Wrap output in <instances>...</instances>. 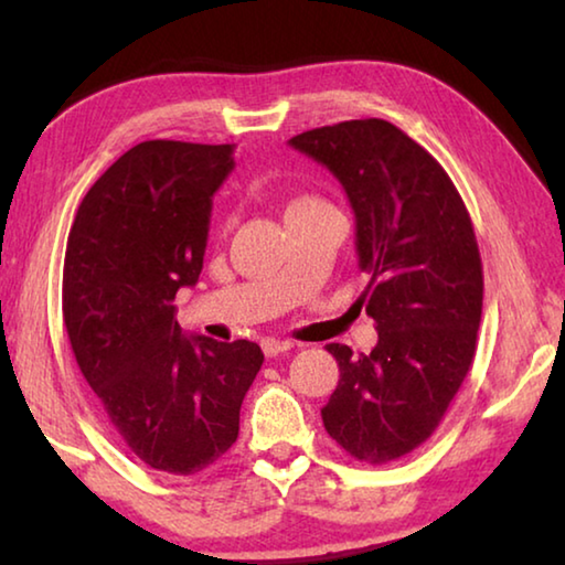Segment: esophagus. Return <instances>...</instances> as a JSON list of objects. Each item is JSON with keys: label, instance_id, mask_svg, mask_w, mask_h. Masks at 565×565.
<instances>
[{"label": "esophagus", "instance_id": "1", "mask_svg": "<svg viewBox=\"0 0 565 565\" xmlns=\"http://www.w3.org/2000/svg\"><path fill=\"white\" fill-rule=\"evenodd\" d=\"M262 349H264L266 356H279V353L291 351L294 343L291 341H279V339H264Z\"/></svg>", "mask_w": 565, "mask_h": 565}]
</instances>
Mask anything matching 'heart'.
<instances>
[{
    "label": "heart",
    "mask_w": 565,
    "mask_h": 565,
    "mask_svg": "<svg viewBox=\"0 0 565 565\" xmlns=\"http://www.w3.org/2000/svg\"><path fill=\"white\" fill-rule=\"evenodd\" d=\"M323 202H319V199L313 196H299V199H291L289 206H286V214L289 212H299V209H309V206H319Z\"/></svg>",
    "instance_id": "obj_1"
}]
</instances>
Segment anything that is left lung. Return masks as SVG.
<instances>
[{
  "label": "left lung",
  "instance_id": "left-lung-1",
  "mask_svg": "<svg viewBox=\"0 0 565 565\" xmlns=\"http://www.w3.org/2000/svg\"><path fill=\"white\" fill-rule=\"evenodd\" d=\"M327 167L356 216L361 294L379 343H329L339 386L323 426L351 458L388 463L431 436L473 363L483 269L471 216L444 167L384 119H351L289 139Z\"/></svg>",
  "mask_w": 565,
  "mask_h": 565
}]
</instances>
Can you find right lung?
I'll use <instances>...</instances> for the list:
<instances>
[{
	"label": "right lung",
	"instance_id": "right-lung-1",
	"mask_svg": "<svg viewBox=\"0 0 565 565\" xmlns=\"http://www.w3.org/2000/svg\"><path fill=\"white\" fill-rule=\"evenodd\" d=\"M234 149L141 141L94 181L66 242L74 359L129 451L171 476L202 473L232 448L264 363L254 341L181 333L174 306L202 274L212 196Z\"/></svg>",
	"mask_w": 565,
	"mask_h": 565
}]
</instances>
